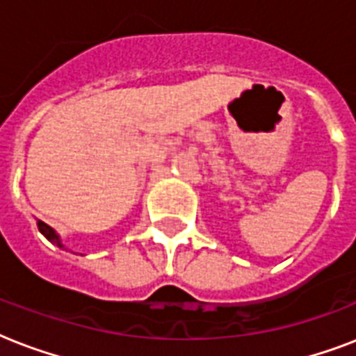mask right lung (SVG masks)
<instances>
[{
	"label": "right lung",
	"instance_id": "obj_1",
	"mask_svg": "<svg viewBox=\"0 0 356 356\" xmlns=\"http://www.w3.org/2000/svg\"><path fill=\"white\" fill-rule=\"evenodd\" d=\"M38 229H40V233L44 234V236H46L47 240H51L53 243H57L58 248H63V243H60V240H58L57 233H55V231H53V229L49 227V225H46V223L38 220Z\"/></svg>",
	"mask_w": 356,
	"mask_h": 356
}]
</instances>
